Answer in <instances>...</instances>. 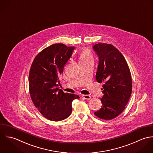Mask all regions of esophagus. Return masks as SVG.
Masks as SVG:
<instances>
[{"label": "esophagus", "mask_w": 153, "mask_h": 153, "mask_svg": "<svg viewBox=\"0 0 153 153\" xmlns=\"http://www.w3.org/2000/svg\"><path fill=\"white\" fill-rule=\"evenodd\" d=\"M82 97H83L84 99H86V100H90L91 99V96L90 95H87V94H83Z\"/></svg>", "instance_id": "obj_1"}]
</instances>
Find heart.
<instances>
[{"instance_id": "heart-1", "label": "heart", "mask_w": 153, "mask_h": 153, "mask_svg": "<svg viewBox=\"0 0 153 153\" xmlns=\"http://www.w3.org/2000/svg\"><path fill=\"white\" fill-rule=\"evenodd\" d=\"M93 57L92 53L88 50H84L82 51L79 56V62H85V61L93 60Z\"/></svg>"}]
</instances>
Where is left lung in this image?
Segmentation results:
<instances>
[{"instance_id":"8db88e82","label":"left lung","mask_w":153,"mask_h":153,"mask_svg":"<svg viewBox=\"0 0 153 153\" xmlns=\"http://www.w3.org/2000/svg\"><path fill=\"white\" fill-rule=\"evenodd\" d=\"M93 48L99 57L96 79L103 83L102 106L94 114L100 119L111 120L122 113L129 100L131 74L124 57L114 46L100 42Z\"/></svg>"}]
</instances>
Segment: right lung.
<instances>
[{
	"label": "right lung",
	"instance_id": "1",
	"mask_svg": "<svg viewBox=\"0 0 153 153\" xmlns=\"http://www.w3.org/2000/svg\"><path fill=\"white\" fill-rule=\"evenodd\" d=\"M74 49L63 44H53L42 50L32 63L28 79L31 99L49 120L60 121L68 118L72 112L73 100L80 98L59 89V76Z\"/></svg>",
	"mask_w": 153,
	"mask_h": 153
}]
</instances>
